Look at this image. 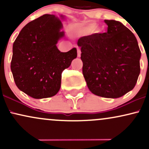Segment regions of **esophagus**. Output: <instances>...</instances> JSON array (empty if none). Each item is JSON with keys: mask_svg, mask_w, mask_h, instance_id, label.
I'll list each match as a JSON object with an SVG mask.
<instances>
[{"mask_svg": "<svg viewBox=\"0 0 149 149\" xmlns=\"http://www.w3.org/2000/svg\"><path fill=\"white\" fill-rule=\"evenodd\" d=\"M77 53H78V57H80V54H81V51H80V48H77Z\"/></svg>", "mask_w": 149, "mask_h": 149, "instance_id": "obj_1", "label": "esophagus"}]
</instances>
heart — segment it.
I'll list each match as a JSON object with an SVG mask.
<instances>
[{
  "label": "heart",
  "instance_id": "b5f03b06",
  "mask_svg": "<svg viewBox=\"0 0 149 149\" xmlns=\"http://www.w3.org/2000/svg\"><path fill=\"white\" fill-rule=\"evenodd\" d=\"M95 27H96V25H95V24H89L88 26H87L86 31H91L93 30Z\"/></svg>",
  "mask_w": 149,
  "mask_h": 149
}]
</instances>
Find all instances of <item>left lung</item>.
Returning <instances> with one entry per match:
<instances>
[{"instance_id":"obj_1","label":"left lung","mask_w":149,"mask_h":149,"mask_svg":"<svg viewBox=\"0 0 149 149\" xmlns=\"http://www.w3.org/2000/svg\"><path fill=\"white\" fill-rule=\"evenodd\" d=\"M107 32L80 38L83 74L89 90L118 98L134 88L140 73L141 51L136 37L121 22L104 20Z\"/></svg>"}]
</instances>
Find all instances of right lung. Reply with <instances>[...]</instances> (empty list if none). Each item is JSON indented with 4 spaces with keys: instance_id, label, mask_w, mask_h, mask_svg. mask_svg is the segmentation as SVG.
Returning <instances> with one entry per match:
<instances>
[{
    "instance_id": "add662e5",
    "label": "right lung",
    "mask_w": 149,
    "mask_h": 149,
    "mask_svg": "<svg viewBox=\"0 0 149 149\" xmlns=\"http://www.w3.org/2000/svg\"><path fill=\"white\" fill-rule=\"evenodd\" d=\"M60 18L44 15L24 27L13 43L11 71L15 84L34 99L54 96L61 87V73L77 57V49L61 52L57 47L64 36Z\"/></svg>"
}]
</instances>
